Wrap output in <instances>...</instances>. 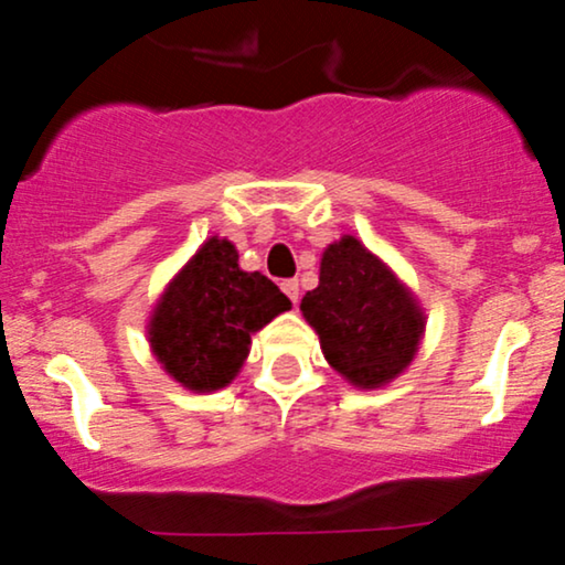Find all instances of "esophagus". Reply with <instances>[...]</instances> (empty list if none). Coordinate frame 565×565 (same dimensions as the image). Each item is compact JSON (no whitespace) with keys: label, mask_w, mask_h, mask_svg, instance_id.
<instances>
[{"label":"esophagus","mask_w":565,"mask_h":565,"mask_svg":"<svg viewBox=\"0 0 565 565\" xmlns=\"http://www.w3.org/2000/svg\"><path fill=\"white\" fill-rule=\"evenodd\" d=\"M281 289H284V295L289 297V300L297 302V297H300V284H297L295 278H287V281H281Z\"/></svg>","instance_id":"1"}]
</instances>
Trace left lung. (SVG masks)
<instances>
[{"label":"left lung","mask_w":565,"mask_h":565,"mask_svg":"<svg viewBox=\"0 0 565 565\" xmlns=\"http://www.w3.org/2000/svg\"><path fill=\"white\" fill-rule=\"evenodd\" d=\"M300 311L319 332L327 362L362 388L399 375L424 332L411 292L353 235L327 246L319 287L302 297Z\"/></svg>","instance_id":"left-lung-1"}]
</instances>
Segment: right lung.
I'll use <instances>...</instances> for the list:
<instances>
[{"instance_id": "right-lung-1", "label": "right lung", "mask_w": 565, "mask_h": 565, "mask_svg": "<svg viewBox=\"0 0 565 565\" xmlns=\"http://www.w3.org/2000/svg\"><path fill=\"white\" fill-rule=\"evenodd\" d=\"M289 306L268 276L238 268L231 241L209 238L154 308L152 351L190 392H216L244 364L252 332Z\"/></svg>"}]
</instances>
